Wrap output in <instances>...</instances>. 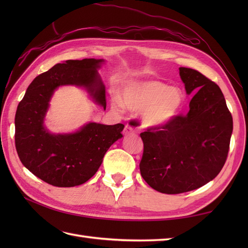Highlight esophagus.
I'll use <instances>...</instances> for the list:
<instances>
[{
	"label": "esophagus",
	"instance_id": "34e87169",
	"mask_svg": "<svg viewBox=\"0 0 248 248\" xmlns=\"http://www.w3.org/2000/svg\"><path fill=\"white\" fill-rule=\"evenodd\" d=\"M139 128V124L134 119H131L129 123L125 124L124 130V135H130V134H133L136 132V130Z\"/></svg>",
	"mask_w": 248,
	"mask_h": 248
}]
</instances>
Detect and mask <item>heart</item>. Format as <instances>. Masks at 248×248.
Segmentation results:
<instances>
[{
	"mask_svg": "<svg viewBox=\"0 0 248 248\" xmlns=\"http://www.w3.org/2000/svg\"><path fill=\"white\" fill-rule=\"evenodd\" d=\"M121 101L133 110H141V124L146 128H160L175 119L184 102L180 88L168 87L159 81H136L127 84L120 93ZM113 107H121L113 100Z\"/></svg>",
	"mask_w": 248,
	"mask_h": 248,
	"instance_id": "1",
	"label": "heart"
}]
</instances>
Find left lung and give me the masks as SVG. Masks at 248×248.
<instances>
[{"instance_id":"left-lung-1","label":"left lung","mask_w":248,"mask_h":248,"mask_svg":"<svg viewBox=\"0 0 248 248\" xmlns=\"http://www.w3.org/2000/svg\"><path fill=\"white\" fill-rule=\"evenodd\" d=\"M179 71L186 93H194L187 114L140 133V175L164 194L189 192L213 180L227 160L233 129L218 85L191 68Z\"/></svg>"}]
</instances>
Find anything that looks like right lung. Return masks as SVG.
<instances>
[{"instance_id": "1", "label": "right lung", "mask_w": 248, "mask_h": 248, "mask_svg": "<svg viewBox=\"0 0 248 248\" xmlns=\"http://www.w3.org/2000/svg\"><path fill=\"white\" fill-rule=\"evenodd\" d=\"M103 60H69L34 78L15 117V144L22 164L41 180L59 187L81 186L99 170L105 152L123 138L124 125L89 123L70 134H50L44 127L49 101L61 85L85 87L107 108L105 87L97 69Z\"/></svg>"}]
</instances>
